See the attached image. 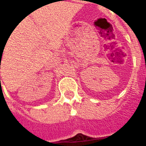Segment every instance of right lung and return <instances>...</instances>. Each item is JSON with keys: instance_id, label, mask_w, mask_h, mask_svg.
<instances>
[{"instance_id": "right-lung-1", "label": "right lung", "mask_w": 146, "mask_h": 146, "mask_svg": "<svg viewBox=\"0 0 146 146\" xmlns=\"http://www.w3.org/2000/svg\"><path fill=\"white\" fill-rule=\"evenodd\" d=\"M0 79H1V77H0Z\"/></svg>"}]
</instances>
